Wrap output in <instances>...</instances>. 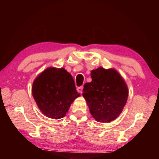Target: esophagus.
<instances>
[{"instance_id": "34e87169", "label": "esophagus", "mask_w": 159, "mask_h": 159, "mask_svg": "<svg viewBox=\"0 0 159 159\" xmlns=\"http://www.w3.org/2000/svg\"><path fill=\"white\" fill-rule=\"evenodd\" d=\"M77 91L80 93H83V86H80V87H79L77 88Z\"/></svg>"}]
</instances>
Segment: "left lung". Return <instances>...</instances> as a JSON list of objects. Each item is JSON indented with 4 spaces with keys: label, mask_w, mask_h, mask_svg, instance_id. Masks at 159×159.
<instances>
[{
    "label": "left lung",
    "mask_w": 159,
    "mask_h": 159,
    "mask_svg": "<svg viewBox=\"0 0 159 159\" xmlns=\"http://www.w3.org/2000/svg\"><path fill=\"white\" fill-rule=\"evenodd\" d=\"M92 81L86 83L83 96L91 115L98 122H110L123 111L128 97L127 85L114 69L99 67L91 71Z\"/></svg>",
    "instance_id": "obj_1"
}]
</instances>
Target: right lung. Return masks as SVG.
Listing matches in <instances>:
<instances>
[{
	"instance_id": "right-lung-1",
	"label": "right lung",
	"mask_w": 159,
	"mask_h": 159,
	"mask_svg": "<svg viewBox=\"0 0 159 159\" xmlns=\"http://www.w3.org/2000/svg\"><path fill=\"white\" fill-rule=\"evenodd\" d=\"M32 95L41 112L47 117H64L71 104L80 96L73 77L63 68L49 67L34 80Z\"/></svg>"
}]
</instances>
